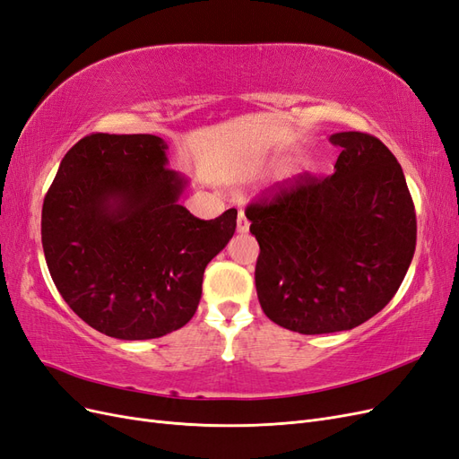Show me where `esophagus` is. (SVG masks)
<instances>
[{
  "mask_svg": "<svg viewBox=\"0 0 459 459\" xmlns=\"http://www.w3.org/2000/svg\"><path fill=\"white\" fill-rule=\"evenodd\" d=\"M238 231L239 233H247L248 231V218L245 216L243 211H239V216H238Z\"/></svg>",
  "mask_w": 459,
  "mask_h": 459,
  "instance_id": "esophagus-1",
  "label": "esophagus"
}]
</instances>
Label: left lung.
Returning <instances> with one entry per match:
<instances>
[{
    "mask_svg": "<svg viewBox=\"0 0 459 459\" xmlns=\"http://www.w3.org/2000/svg\"><path fill=\"white\" fill-rule=\"evenodd\" d=\"M329 142L341 147L335 174H299L247 208L260 245V307L302 335L352 329L381 312L418 238L404 172L386 145L364 132H339Z\"/></svg>",
    "mask_w": 459,
    "mask_h": 459,
    "instance_id": "1",
    "label": "left lung"
}]
</instances>
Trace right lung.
I'll use <instances>...</instances> for the list:
<instances>
[{
  "instance_id": "add662e5",
  "label": "right lung",
  "mask_w": 459,
  "mask_h": 459,
  "mask_svg": "<svg viewBox=\"0 0 459 459\" xmlns=\"http://www.w3.org/2000/svg\"><path fill=\"white\" fill-rule=\"evenodd\" d=\"M151 134H91L66 152L41 208L53 283L88 325L122 341L157 339L195 314L203 273L233 238L238 211L199 220L179 197Z\"/></svg>"
}]
</instances>
